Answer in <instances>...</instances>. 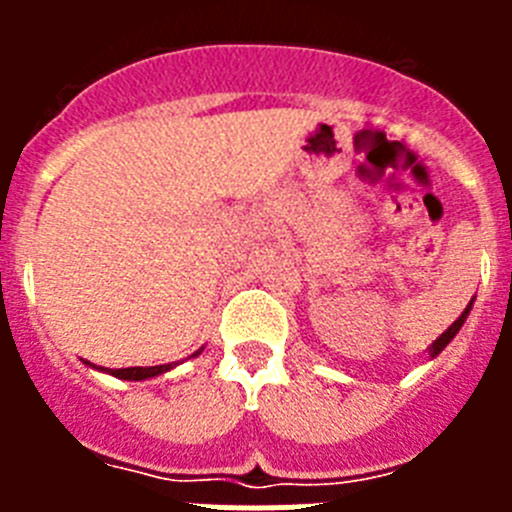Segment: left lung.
<instances>
[{
    "mask_svg": "<svg viewBox=\"0 0 512 512\" xmlns=\"http://www.w3.org/2000/svg\"><path fill=\"white\" fill-rule=\"evenodd\" d=\"M472 302H474V300H472ZM472 302H469V305H467V310L461 312L459 320H456V323L451 325V328L446 330V333H443L441 338H438V341H433V346H431V356H438V354H441L443 348H446V346H449V343H451V338H454L456 333H459V328H461V325H464V320H467L469 310H472Z\"/></svg>",
    "mask_w": 512,
    "mask_h": 512,
    "instance_id": "obj_1",
    "label": "left lung"
}]
</instances>
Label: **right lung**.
<instances>
[{
	"instance_id": "1",
	"label": "right lung",
	"mask_w": 512,
	"mask_h": 512,
	"mask_svg": "<svg viewBox=\"0 0 512 512\" xmlns=\"http://www.w3.org/2000/svg\"><path fill=\"white\" fill-rule=\"evenodd\" d=\"M171 364H161V366H128V369H107V372H112L115 377L120 379H151V377H158V374L169 372Z\"/></svg>"
}]
</instances>
